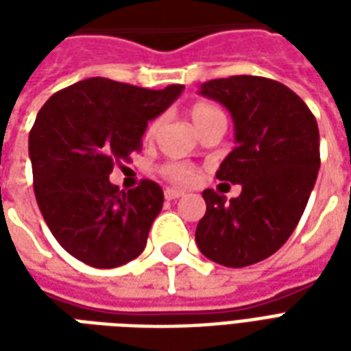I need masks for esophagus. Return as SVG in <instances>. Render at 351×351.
I'll return each instance as SVG.
<instances>
[{"mask_svg": "<svg viewBox=\"0 0 351 351\" xmlns=\"http://www.w3.org/2000/svg\"><path fill=\"white\" fill-rule=\"evenodd\" d=\"M182 195H184V191L176 190V188H167V190H165V199H169V201L182 197Z\"/></svg>", "mask_w": 351, "mask_h": 351, "instance_id": "obj_1", "label": "esophagus"}]
</instances>
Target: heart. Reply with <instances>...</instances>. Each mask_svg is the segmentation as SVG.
<instances>
[{
  "instance_id": "obj_1",
  "label": "heart",
  "mask_w": 351,
  "mask_h": 351,
  "mask_svg": "<svg viewBox=\"0 0 351 351\" xmlns=\"http://www.w3.org/2000/svg\"><path fill=\"white\" fill-rule=\"evenodd\" d=\"M190 116H191V122L195 123V128L199 131L203 130L205 125L216 120V118H221L223 112H221L220 108L214 107L213 103H205V101H199L195 105H191L190 108ZM158 120H154L150 123V128H148V135H152L156 128H158ZM161 173L163 176L171 180V182L180 184V186H188V184H193L199 178V171L190 163H184V161H169L165 163L163 167H161Z\"/></svg>"
}]
</instances>
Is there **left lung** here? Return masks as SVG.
I'll return each instance as SVG.
<instances>
[{
    "label": "left lung",
    "mask_w": 351,
    "mask_h": 351,
    "mask_svg": "<svg viewBox=\"0 0 351 351\" xmlns=\"http://www.w3.org/2000/svg\"><path fill=\"white\" fill-rule=\"evenodd\" d=\"M235 122L237 146L218 180L241 184L239 197L203 191L195 229L201 254L223 267H248L280 250L308 203L319 169V131L306 103L282 82L235 75L201 86Z\"/></svg>",
    "instance_id": "obj_1"
}]
</instances>
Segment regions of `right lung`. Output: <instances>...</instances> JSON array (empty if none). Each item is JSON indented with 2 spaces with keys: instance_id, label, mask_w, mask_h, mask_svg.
<instances>
[{
  "instance_id": "1",
  "label": "right lung",
  "mask_w": 351,
  "mask_h": 351,
  "mask_svg": "<svg viewBox=\"0 0 351 351\" xmlns=\"http://www.w3.org/2000/svg\"><path fill=\"white\" fill-rule=\"evenodd\" d=\"M184 90L131 86L93 77L64 88L29 131L34 191L60 246L95 269H114L145 250L163 190L141 180L120 191L108 175L143 146L146 125Z\"/></svg>"
}]
</instances>
